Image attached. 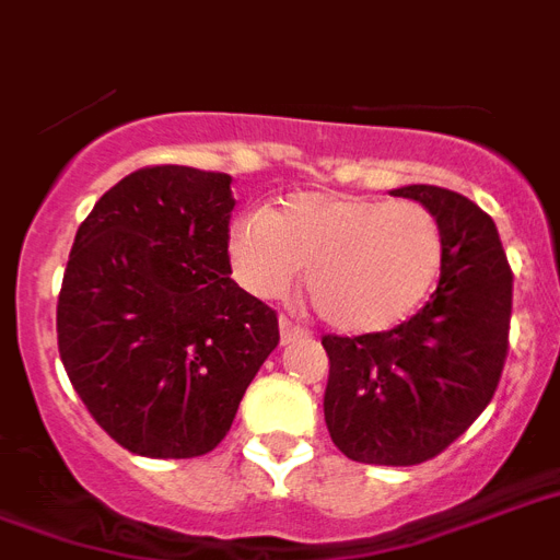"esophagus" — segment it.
<instances>
[{
  "mask_svg": "<svg viewBox=\"0 0 560 560\" xmlns=\"http://www.w3.org/2000/svg\"><path fill=\"white\" fill-rule=\"evenodd\" d=\"M279 330H281V345H293L295 339H302V336H307V330H302L299 325H293V322L288 319V316H281L279 319Z\"/></svg>",
  "mask_w": 560,
  "mask_h": 560,
  "instance_id": "34e87169",
  "label": "esophagus"
}]
</instances>
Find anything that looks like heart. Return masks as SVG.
<instances>
[{
  "mask_svg": "<svg viewBox=\"0 0 560 560\" xmlns=\"http://www.w3.org/2000/svg\"><path fill=\"white\" fill-rule=\"evenodd\" d=\"M230 261L249 293L279 299L307 267L313 307L345 334H380L417 313L440 276L443 235L417 201L295 192L230 224Z\"/></svg>",
  "mask_w": 560,
  "mask_h": 560,
  "instance_id": "1",
  "label": "heart"
}]
</instances>
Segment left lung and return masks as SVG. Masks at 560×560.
Wrapping results in <instances>:
<instances>
[{"label": "left lung", "instance_id": "left-lung-1", "mask_svg": "<svg viewBox=\"0 0 560 560\" xmlns=\"http://www.w3.org/2000/svg\"><path fill=\"white\" fill-rule=\"evenodd\" d=\"M390 195L438 218V290L383 334L322 339L330 359L325 422L351 460L413 466L448 448L492 402L509 351L512 270L498 226L475 201L429 184Z\"/></svg>", "mask_w": 560, "mask_h": 560}]
</instances>
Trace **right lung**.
<instances>
[{
  "mask_svg": "<svg viewBox=\"0 0 560 560\" xmlns=\"http://www.w3.org/2000/svg\"><path fill=\"white\" fill-rule=\"evenodd\" d=\"M233 177L149 166L77 230L57 302L66 374L108 438L140 457L212 452L279 345V319L230 279Z\"/></svg>",
  "mask_w": 560,
  "mask_h": 560,
  "instance_id": "add662e5",
  "label": "right lung"
}]
</instances>
